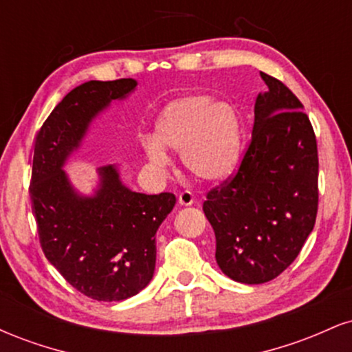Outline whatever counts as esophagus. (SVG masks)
Returning a JSON list of instances; mask_svg holds the SVG:
<instances>
[{"mask_svg":"<svg viewBox=\"0 0 352 352\" xmlns=\"http://www.w3.org/2000/svg\"><path fill=\"white\" fill-rule=\"evenodd\" d=\"M195 201V197H193L192 192H182L179 193V204L182 207H190Z\"/></svg>","mask_w":352,"mask_h":352,"instance_id":"1","label":"esophagus"}]
</instances>
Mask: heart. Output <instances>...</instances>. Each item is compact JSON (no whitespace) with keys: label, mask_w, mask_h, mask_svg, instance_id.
I'll list each match as a JSON object with an SVG mask.
<instances>
[{"label":"heart","mask_w":352,"mask_h":352,"mask_svg":"<svg viewBox=\"0 0 352 352\" xmlns=\"http://www.w3.org/2000/svg\"><path fill=\"white\" fill-rule=\"evenodd\" d=\"M243 144V122L228 100L187 96L168 102L155 120L153 137L142 140L147 160L167 167L165 148L180 152L182 164L193 177L215 184L238 167Z\"/></svg>","instance_id":"1"}]
</instances>
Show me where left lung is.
Segmentation results:
<instances>
[{
    "mask_svg": "<svg viewBox=\"0 0 352 352\" xmlns=\"http://www.w3.org/2000/svg\"><path fill=\"white\" fill-rule=\"evenodd\" d=\"M268 91L254 102L252 142L238 173L204 201L215 258L233 281L260 285L285 272L313 232L318 147L300 99L260 72Z\"/></svg>",
    "mask_w": 352,
    "mask_h": 352,
    "instance_id": "obj_1",
    "label": "left lung"
}]
</instances>
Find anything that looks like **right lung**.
<instances>
[{"label":"right lung","instance_id":"add662e5","mask_svg":"<svg viewBox=\"0 0 352 352\" xmlns=\"http://www.w3.org/2000/svg\"><path fill=\"white\" fill-rule=\"evenodd\" d=\"M135 89V79L80 84L54 107L34 144L31 201L43 252L64 280L98 301H124L151 283L157 230L177 201L168 192L131 190L117 165L98 168L91 193L64 170L96 117Z\"/></svg>","mask_w":352,"mask_h":352}]
</instances>
